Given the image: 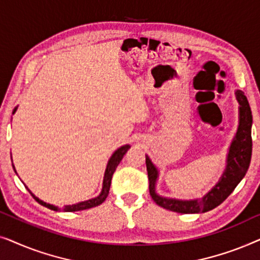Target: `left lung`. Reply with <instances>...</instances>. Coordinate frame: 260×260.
Wrapping results in <instances>:
<instances>
[{
    "label": "left lung",
    "mask_w": 260,
    "mask_h": 260,
    "mask_svg": "<svg viewBox=\"0 0 260 260\" xmlns=\"http://www.w3.org/2000/svg\"><path fill=\"white\" fill-rule=\"evenodd\" d=\"M236 99L239 103V124L236 136L231 142L229 152L226 155V167L220 176L218 182L208 190L204 197L193 200H181L175 198H166L156 191L159 172L148 155H145L149 177V191L156 205L172 212L182 213V214H193V213H205L218 207L220 204L229 198L244 176L246 175L251 162L252 155V112L246 95L243 91L237 90Z\"/></svg>",
    "instance_id": "1"
}]
</instances>
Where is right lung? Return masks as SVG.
Here are the masks:
<instances>
[{
	"label": "right lung",
	"instance_id": "obj_1",
	"mask_svg": "<svg viewBox=\"0 0 260 260\" xmlns=\"http://www.w3.org/2000/svg\"><path fill=\"white\" fill-rule=\"evenodd\" d=\"M16 110H17V106L13 110V115L16 112ZM129 149H130V145L129 144L123 145V147H120V148L117 149V150L111 155V157L109 158L108 165H106V168H105L104 177H103L102 191H101V194H99L98 197H95V198H92V199H88V200L78 202V204L67 205L63 208H59L58 206L47 204V202L40 200V199H39L38 197H35V195L31 193L29 189H28L27 186H26V188L28 189V191H29V193L31 194V197H33L35 200L39 202V204L42 205V206H45V207H47L49 209H52V211H56V212H78V211H84V209H88V208L95 207V206H99L101 204H103V202L105 201V199L108 198L109 190H110V186H111V179H112L113 173H115L117 166L119 165L120 161H122L123 156L126 154V151L129 150ZM13 169L15 170V167H14V165H13ZM15 173H16V170H15ZM16 175H17V173H16Z\"/></svg>",
	"mask_w": 260,
	"mask_h": 260
}]
</instances>
